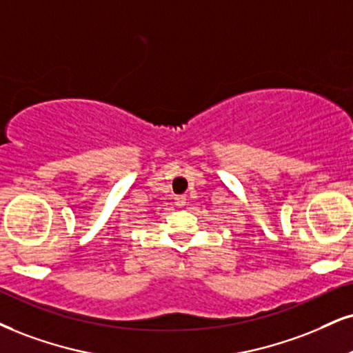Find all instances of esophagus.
<instances>
[{"label":"esophagus","mask_w":353,"mask_h":353,"mask_svg":"<svg viewBox=\"0 0 353 353\" xmlns=\"http://www.w3.org/2000/svg\"><path fill=\"white\" fill-rule=\"evenodd\" d=\"M175 204L176 206L183 208L186 204V196H183V194H181V196H175Z\"/></svg>","instance_id":"esophagus-1"}]
</instances>
